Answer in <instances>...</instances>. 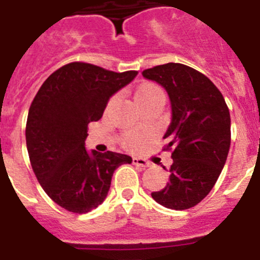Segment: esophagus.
Here are the masks:
<instances>
[{
	"label": "esophagus",
	"mask_w": 260,
	"mask_h": 260,
	"mask_svg": "<svg viewBox=\"0 0 260 260\" xmlns=\"http://www.w3.org/2000/svg\"><path fill=\"white\" fill-rule=\"evenodd\" d=\"M133 164L137 165V167H142V168H148L151 167V162L146 158H142V157H134L133 158Z\"/></svg>",
	"instance_id": "esophagus-1"
}]
</instances>
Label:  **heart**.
<instances>
[{
    "label": "heart",
    "mask_w": 260,
    "mask_h": 260,
    "mask_svg": "<svg viewBox=\"0 0 260 260\" xmlns=\"http://www.w3.org/2000/svg\"><path fill=\"white\" fill-rule=\"evenodd\" d=\"M165 100V92L164 89L158 84L153 83V82H144V83L139 84L135 91V102L137 104L141 107V105L150 104V103L160 102L164 103ZM146 142V135L142 134V133H127L123 138V143L127 148H139L142 147Z\"/></svg>",
    "instance_id": "obj_1"
}]
</instances>
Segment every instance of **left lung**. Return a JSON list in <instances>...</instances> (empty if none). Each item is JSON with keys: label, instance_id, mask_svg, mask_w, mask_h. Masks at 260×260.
I'll return each mask as SVG.
<instances>
[{"label": "left lung", "instance_id": "1", "mask_svg": "<svg viewBox=\"0 0 260 260\" xmlns=\"http://www.w3.org/2000/svg\"><path fill=\"white\" fill-rule=\"evenodd\" d=\"M142 75L164 87L172 107L171 125L164 135L165 150L173 148L169 182L151 195L164 207L187 210L207 197L226 161L229 109L217 87L190 66L169 62Z\"/></svg>", "mask_w": 260, "mask_h": 260}]
</instances>
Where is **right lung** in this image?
Returning <instances> with one entry per match:
<instances>
[{
    "label": "right lung",
    "mask_w": 260,
    "mask_h": 260,
    "mask_svg": "<svg viewBox=\"0 0 260 260\" xmlns=\"http://www.w3.org/2000/svg\"><path fill=\"white\" fill-rule=\"evenodd\" d=\"M138 71L105 70L71 62L48 77L28 110L26 143L29 161L48 197L62 208L87 213L107 198L123 153L86 150L89 122L103 117L110 96L127 86Z\"/></svg>",
    "instance_id": "1"
}]
</instances>
